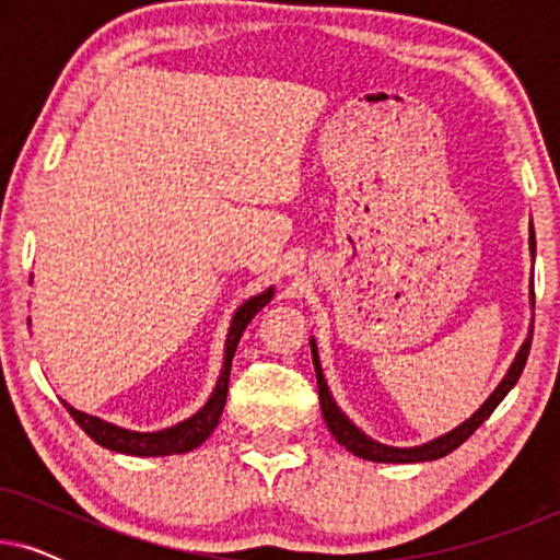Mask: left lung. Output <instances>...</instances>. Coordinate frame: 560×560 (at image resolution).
<instances>
[{"mask_svg":"<svg viewBox=\"0 0 560 560\" xmlns=\"http://www.w3.org/2000/svg\"><path fill=\"white\" fill-rule=\"evenodd\" d=\"M530 247L535 252V232L530 229ZM530 343H533V336L523 343V349H520V354L515 357V362H512L508 377L500 382V387L494 389L492 395H489V400L481 405V408L474 412V416L466 420L456 428V431H451L446 435H441V439H435L431 443H425V446H416V448H393V446H382V443L366 439V435L359 431L349 423V418L343 416V412L336 408V402L331 400V395H328V387H326V380L324 374H320V364H318V354H316V347H313V364H316V377H318V400H320V412H324V420L328 425V431L336 441L341 443V446H347V451H351L354 456H362L366 462H385V464H416V462H433V458H441L451 454V451L462 446V443L469 439V435L477 431V428L485 423V420L492 416L497 405L504 400V395L510 393L512 387H515V382L520 380V374L525 370V362H527V354H530Z\"/></svg>","mask_w":560,"mask_h":560,"instance_id":"1","label":"left lung"}]
</instances>
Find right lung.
Here are the masks:
<instances>
[{
    "mask_svg": "<svg viewBox=\"0 0 560 560\" xmlns=\"http://www.w3.org/2000/svg\"><path fill=\"white\" fill-rule=\"evenodd\" d=\"M272 290L267 293L252 298L236 311V316L232 318V328H229L226 336V357H224V370H221V377L217 382V389H213L211 400L203 405L201 410L196 412L194 418L183 420V423L165 428V431L158 433H135V431H125V428H117L112 423H104L94 416H86V412L73 410L71 405H66L68 412H71L75 423H79L83 431L89 433V439H94L98 446L117 451V454H129V456H171V454H186V451H194L196 446L209 439L213 428H217L221 410L226 405V393H229V370H232V357L236 351V343H240L244 328L255 313L262 308V305L270 303Z\"/></svg>",
    "mask_w": 560,
    "mask_h": 560,
    "instance_id": "obj_1",
    "label": "right lung"
}]
</instances>
